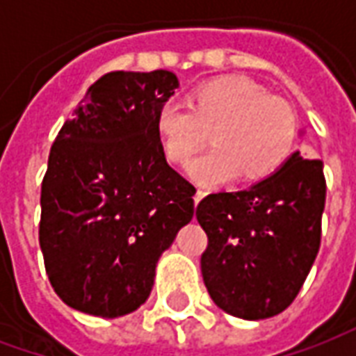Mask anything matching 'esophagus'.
Listing matches in <instances>:
<instances>
[{
    "instance_id": "obj_1",
    "label": "esophagus",
    "mask_w": 356,
    "mask_h": 356,
    "mask_svg": "<svg viewBox=\"0 0 356 356\" xmlns=\"http://www.w3.org/2000/svg\"><path fill=\"white\" fill-rule=\"evenodd\" d=\"M206 194H208V191H206V188H198V191H196V194H194V202L198 204V202H200L202 198L206 196Z\"/></svg>"
}]
</instances>
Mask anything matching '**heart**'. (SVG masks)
I'll return each instance as SVG.
<instances>
[{
  "label": "heart",
  "instance_id": "1",
  "mask_svg": "<svg viewBox=\"0 0 356 356\" xmlns=\"http://www.w3.org/2000/svg\"><path fill=\"white\" fill-rule=\"evenodd\" d=\"M163 152L173 163L191 162L209 137L191 173L204 185L238 177L255 181L275 173L290 156L296 118L286 101L246 78H219L191 95V106L165 102L156 116Z\"/></svg>",
  "mask_w": 356,
  "mask_h": 356
}]
</instances>
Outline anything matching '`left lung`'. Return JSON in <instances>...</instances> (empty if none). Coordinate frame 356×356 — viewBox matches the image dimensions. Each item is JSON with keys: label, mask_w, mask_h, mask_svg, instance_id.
I'll return each instance as SVG.
<instances>
[{"label": "left lung", "mask_w": 356, "mask_h": 356, "mask_svg": "<svg viewBox=\"0 0 356 356\" xmlns=\"http://www.w3.org/2000/svg\"><path fill=\"white\" fill-rule=\"evenodd\" d=\"M324 202L322 160L299 152L252 188L208 194L196 217L208 234L200 265L216 305L246 321L290 307L321 248Z\"/></svg>", "instance_id": "left-lung-1"}]
</instances>
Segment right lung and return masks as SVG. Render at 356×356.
Returning <instances> with one entry per match:
<instances>
[{
	"instance_id": "1",
	"label": "right lung",
	"mask_w": 356,
	"mask_h": 356,
	"mask_svg": "<svg viewBox=\"0 0 356 356\" xmlns=\"http://www.w3.org/2000/svg\"><path fill=\"white\" fill-rule=\"evenodd\" d=\"M177 86L168 70L104 74L51 147L40 246L51 286L76 311H135L160 255L193 219L196 188L165 162L156 131Z\"/></svg>"
}]
</instances>
